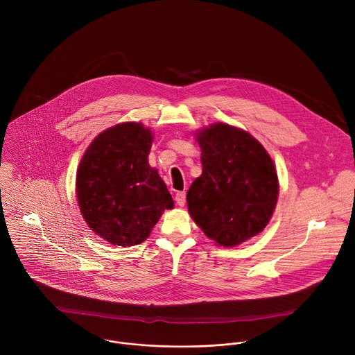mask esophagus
I'll return each mask as SVG.
<instances>
[{
  "label": "esophagus",
  "instance_id": "esophagus-1",
  "mask_svg": "<svg viewBox=\"0 0 355 355\" xmlns=\"http://www.w3.org/2000/svg\"><path fill=\"white\" fill-rule=\"evenodd\" d=\"M175 201H176V203H178L179 206H184V203H186V193H184V191L176 193Z\"/></svg>",
  "mask_w": 355,
  "mask_h": 355
}]
</instances>
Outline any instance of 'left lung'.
Listing matches in <instances>:
<instances>
[{
  "mask_svg": "<svg viewBox=\"0 0 355 355\" xmlns=\"http://www.w3.org/2000/svg\"><path fill=\"white\" fill-rule=\"evenodd\" d=\"M202 175L187 191L193 220L206 236L232 248L259 234L277 202V173L250 134L213 124L197 135Z\"/></svg>",
  "mask_w": 355,
  "mask_h": 355,
  "instance_id": "left-lung-1",
  "label": "left lung"
}]
</instances>
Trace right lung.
Masks as SVG:
<instances>
[{
	"label": "right lung",
	"instance_id": "obj_1",
	"mask_svg": "<svg viewBox=\"0 0 355 355\" xmlns=\"http://www.w3.org/2000/svg\"><path fill=\"white\" fill-rule=\"evenodd\" d=\"M152 132L141 123L117 124L100 134L85 153L76 196L87 225L116 246L142 243L173 201L149 165Z\"/></svg>",
	"mask_w": 355,
	"mask_h": 355
}]
</instances>
